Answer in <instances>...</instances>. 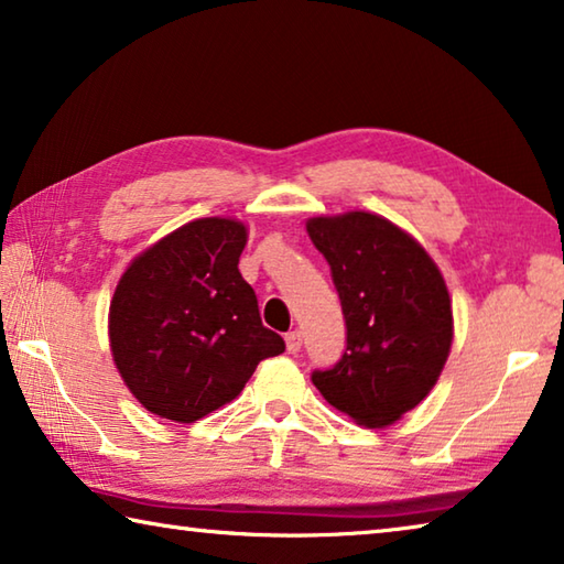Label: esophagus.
Returning a JSON list of instances; mask_svg holds the SVG:
<instances>
[{
  "label": "esophagus",
  "mask_w": 564,
  "mask_h": 564,
  "mask_svg": "<svg viewBox=\"0 0 564 564\" xmlns=\"http://www.w3.org/2000/svg\"><path fill=\"white\" fill-rule=\"evenodd\" d=\"M301 346H303V333L291 330L289 336H285V348H289V352H299Z\"/></svg>",
  "instance_id": "1"
}]
</instances>
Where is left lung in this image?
Instances as JSON below:
<instances>
[{"label": "left lung", "mask_w": 564, "mask_h": 564, "mask_svg": "<svg viewBox=\"0 0 564 564\" xmlns=\"http://www.w3.org/2000/svg\"><path fill=\"white\" fill-rule=\"evenodd\" d=\"M313 246L330 265L346 352L313 386L366 427H386L431 393L453 346L443 273L413 236L368 212L308 218Z\"/></svg>", "instance_id": "8db88e82"}]
</instances>
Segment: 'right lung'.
Wrapping results in <instances>:
<instances>
[{
    "label": "right lung",
    "mask_w": 564,
    "mask_h": 564,
    "mask_svg": "<svg viewBox=\"0 0 564 564\" xmlns=\"http://www.w3.org/2000/svg\"><path fill=\"white\" fill-rule=\"evenodd\" d=\"M246 238L236 218H196L123 271L109 308L111 356L149 413L194 423L285 350L238 271Z\"/></svg>",
    "instance_id": "obj_1"
}]
</instances>
